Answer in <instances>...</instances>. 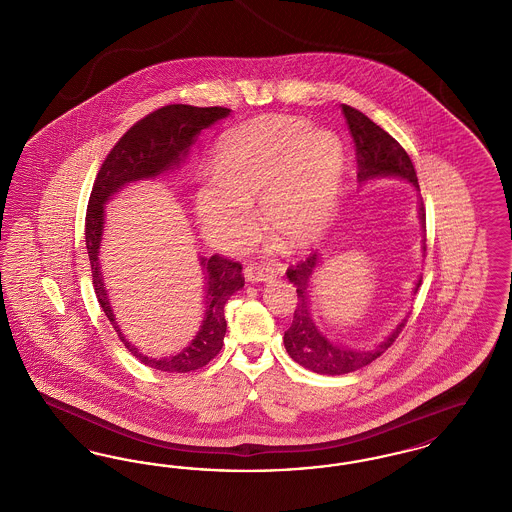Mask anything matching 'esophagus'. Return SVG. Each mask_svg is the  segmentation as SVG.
Segmentation results:
<instances>
[{"instance_id":"esophagus-1","label":"esophagus","mask_w":512,"mask_h":512,"mask_svg":"<svg viewBox=\"0 0 512 512\" xmlns=\"http://www.w3.org/2000/svg\"><path fill=\"white\" fill-rule=\"evenodd\" d=\"M274 276H276V274H274V270H270V268H245V280H247V282H251V284H259V282H270Z\"/></svg>"}]
</instances>
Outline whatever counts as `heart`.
I'll use <instances>...</instances> for the list:
<instances>
[{
  "label": "heart",
  "mask_w": 512,
  "mask_h": 512,
  "mask_svg": "<svg viewBox=\"0 0 512 512\" xmlns=\"http://www.w3.org/2000/svg\"><path fill=\"white\" fill-rule=\"evenodd\" d=\"M297 117H261L224 134L217 176L195 192V215L207 242L236 249L255 232L259 197L268 230L292 245L315 242L332 219L345 153L330 130Z\"/></svg>",
  "instance_id": "obj_1"
}]
</instances>
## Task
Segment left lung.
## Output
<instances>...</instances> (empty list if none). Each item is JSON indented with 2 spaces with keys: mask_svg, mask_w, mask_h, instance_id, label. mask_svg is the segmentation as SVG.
Returning a JSON list of instances; mask_svg holds the SVG:
<instances>
[{
  "mask_svg": "<svg viewBox=\"0 0 512 512\" xmlns=\"http://www.w3.org/2000/svg\"><path fill=\"white\" fill-rule=\"evenodd\" d=\"M343 117L349 126V132L355 142V151H357V178L359 182H368L374 178L382 176H397L407 182H411L414 188L418 190V178L414 171L413 161L407 155V151L399 146L395 138L380 128L376 122L370 121L365 113L341 105ZM418 219L422 224V232H426V209L422 201L418 203ZM426 251V244H424ZM318 261L317 253H311L305 261L297 263L295 267L288 268L286 276L297 288V307L293 313L292 326L284 332V345L288 355L292 357L297 365L303 368H309L317 374H330V376H340L347 372H355L363 366L370 365L376 361L395 338L401 334V330L407 324V318H403L391 332L390 336L384 341H380L374 349H351L343 347L340 343L330 340L315 322L313 315V274L317 272ZM422 280L416 282L414 293L418 292Z\"/></svg>",
  "mask_w": 512,
  "mask_h": 512,
  "instance_id": "obj_1",
  "label": "left lung"
}]
</instances>
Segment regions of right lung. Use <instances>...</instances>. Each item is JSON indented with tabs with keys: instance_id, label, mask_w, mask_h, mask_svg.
<instances>
[{
	"instance_id": "right-lung-1",
	"label": "right lung",
	"mask_w": 512,
	"mask_h": 512,
	"mask_svg": "<svg viewBox=\"0 0 512 512\" xmlns=\"http://www.w3.org/2000/svg\"><path fill=\"white\" fill-rule=\"evenodd\" d=\"M230 115L226 107H194V105H165L146 119L136 122L105 157L99 169L86 213V249L92 267V280L103 313L113 324L124 347L144 365L163 372H190L207 365L222 349L226 334L224 305L244 288L242 265L226 257H201L199 265L205 276V318L194 340L180 353L167 359H151L138 351L122 334L113 313L103 276L99 267V245L103 236L105 209L103 205L121 192L124 186L140 180H151L165 172L178 169L190 153L201 130Z\"/></svg>"
}]
</instances>
